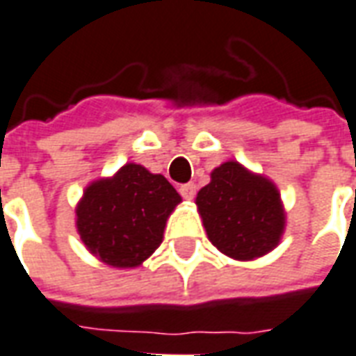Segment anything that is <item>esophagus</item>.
<instances>
[{
	"instance_id": "obj_1",
	"label": "esophagus",
	"mask_w": 356,
	"mask_h": 356,
	"mask_svg": "<svg viewBox=\"0 0 356 356\" xmlns=\"http://www.w3.org/2000/svg\"><path fill=\"white\" fill-rule=\"evenodd\" d=\"M195 184H184V186H180V195L184 197V199H188V201H191V199L195 197Z\"/></svg>"
}]
</instances>
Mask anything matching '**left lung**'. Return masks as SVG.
<instances>
[{
    "label": "left lung",
    "instance_id": "left-lung-1",
    "mask_svg": "<svg viewBox=\"0 0 356 356\" xmlns=\"http://www.w3.org/2000/svg\"><path fill=\"white\" fill-rule=\"evenodd\" d=\"M195 204L210 243L233 260H254L271 252L284 232L286 216L277 186L237 161L212 170Z\"/></svg>",
    "mask_w": 356,
    "mask_h": 356
}]
</instances>
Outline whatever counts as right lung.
<instances>
[{
	"instance_id": "obj_1",
	"label": "right lung",
	"mask_w": 356,
	"mask_h": 356,
	"mask_svg": "<svg viewBox=\"0 0 356 356\" xmlns=\"http://www.w3.org/2000/svg\"><path fill=\"white\" fill-rule=\"evenodd\" d=\"M181 197L163 175L127 163L90 184L75 209L83 245L104 264L136 267L163 243L167 218Z\"/></svg>"
}]
</instances>
